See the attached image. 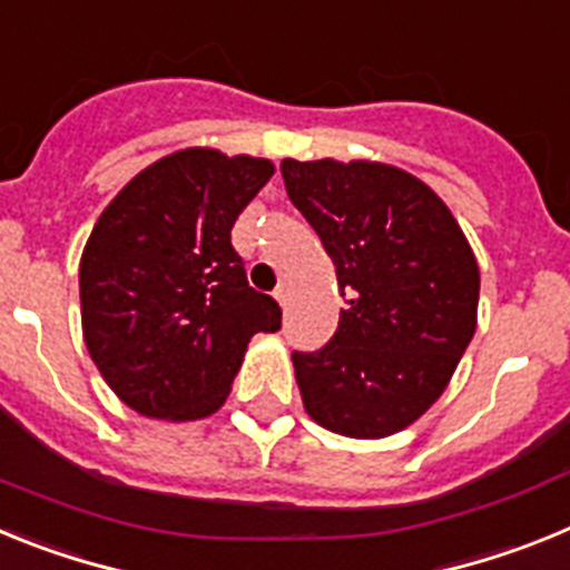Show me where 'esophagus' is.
I'll return each mask as SVG.
<instances>
[{
  "instance_id": "1",
  "label": "esophagus",
  "mask_w": 570,
  "mask_h": 570,
  "mask_svg": "<svg viewBox=\"0 0 570 570\" xmlns=\"http://www.w3.org/2000/svg\"><path fill=\"white\" fill-rule=\"evenodd\" d=\"M274 296H276V302H279L282 308H285V305H288V302H291V288H288V285H285V282H282L279 288L274 291Z\"/></svg>"
}]
</instances>
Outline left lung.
I'll use <instances>...</instances> for the list:
<instances>
[{"instance_id": "1", "label": "left lung", "mask_w": 570, "mask_h": 570, "mask_svg": "<svg viewBox=\"0 0 570 570\" xmlns=\"http://www.w3.org/2000/svg\"><path fill=\"white\" fill-rule=\"evenodd\" d=\"M282 179L347 296L328 345L294 351L302 405L334 434H396L440 400L476 331V256L440 196L394 165L282 159Z\"/></svg>"}]
</instances>
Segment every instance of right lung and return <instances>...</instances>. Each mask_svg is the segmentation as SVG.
Wrapping results in <instances>:
<instances>
[{
  "mask_svg": "<svg viewBox=\"0 0 570 570\" xmlns=\"http://www.w3.org/2000/svg\"><path fill=\"white\" fill-rule=\"evenodd\" d=\"M274 176L259 156L185 148L110 199L79 262L82 336L119 400L150 420L216 414L250 336L282 311L248 285L230 245L245 205Z\"/></svg>",
  "mask_w": 570,
  "mask_h": 570,
  "instance_id": "obj_1",
  "label": "right lung"
}]
</instances>
